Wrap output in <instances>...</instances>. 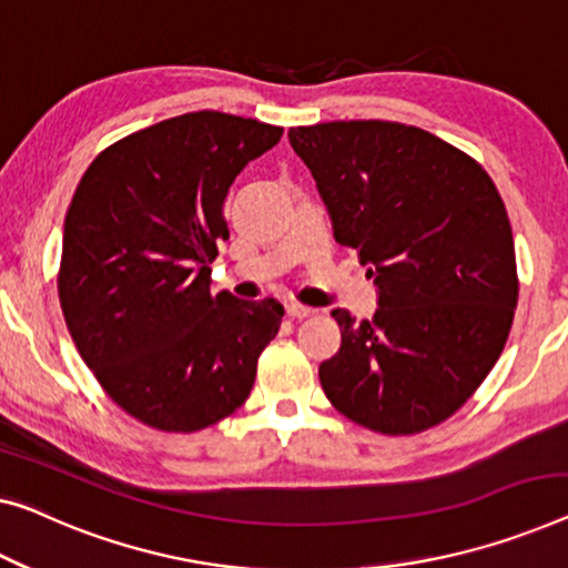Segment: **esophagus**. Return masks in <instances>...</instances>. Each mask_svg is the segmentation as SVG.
Wrapping results in <instances>:
<instances>
[{
	"instance_id": "esophagus-1",
	"label": "esophagus",
	"mask_w": 568,
	"mask_h": 568,
	"mask_svg": "<svg viewBox=\"0 0 568 568\" xmlns=\"http://www.w3.org/2000/svg\"><path fill=\"white\" fill-rule=\"evenodd\" d=\"M313 311L311 306H303V303H287V316L291 318H308V316H313Z\"/></svg>"
}]
</instances>
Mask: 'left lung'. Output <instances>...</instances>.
I'll return each instance as SVG.
<instances>
[{
    "label": "left lung",
    "mask_w": 568,
    "mask_h": 568,
    "mask_svg": "<svg viewBox=\"0 0 568 568\" xmlns=\"http://www.w3.org/2000/svg\"><path fill=\"white\" fill-rule=\"evenodd\" d=\"M338 244L375 277L369 321L332 316L342 346L321 362L334 408L385 436L434 428L500 359L518 306L510 219L493 178L420 126L383 120L293 126Z\"/></svg>",
    "instance_id": "obj_1"
}]
</instances>
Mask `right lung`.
<instances>
[{
  "label": "right lung",
  "instance_id": "add662e5",
  "mask_svg": "<svg viewBox=\"0 0 568 568\" xmlns=\"http://www.w3.org/2000/svg\"><path fill=\"white\" fill-rule=\"evenodd\" d=\"M283 126L189 112L99 152L63 224L58 298L81 359L132 418L193 434L240 408L283 321L275 298L211 295L224 199Z\"/></svg>",
  "mask_w": 568,
  "mask_h": 568
}]
</instances>
